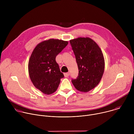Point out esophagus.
<instances>
[{"instance_id":"1","label":"esophagus","mask_w":134,"mask_h":134,"mask_svg":"<svg viewBox=\"0 0 134 134\" xmlns=\"http://www.w3.org/2000/svg\"><path fill=\"white\" fill-rule=\"evenodd\" d=\"M69 72H66V73H64V76L65 77H68V76H69Z\"/></svg>"}]
</instances>
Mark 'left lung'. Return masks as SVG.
I'll use <instances>...</instances> for the list:
<instances>
[{"label": "left lung", "instance_id": "8db88e82", "mask_svg": "<svg viewBox=\"0 0 134 134\" xmlns=\"http://www.w3.org/2000/svg\"><path fill=\"white\" fill-rule=\"evenodd\" d=\"M79 68V76L72 79L75 87L81 92H87L100 83L104 70L102 52L89 37H79L70 40Z\"/></svg>", "mask_w": 134, "mask_h": 134}]
</instances>
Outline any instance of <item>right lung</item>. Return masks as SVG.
Returning a JSON list of instances; mask_svg holds the SVG:
<instances>
[{"mask_svg": "<svg viewBox=\"0 0 134 134\" xmlns=\"http://www.w3.org/2000/svg\"><path fill=\"white\" fill-rule=\"evenodd\" d=\"M68 41L49 39L38 44L29 62L30 79L34 86L45 94H51L58 88L64 77L55 57L68 44Z\"/></svg>", "mask_w": 134, "mask_h": 134, "instance_id": "1", "label": "right lung"}]
</instances>
